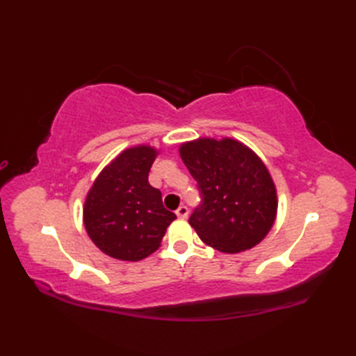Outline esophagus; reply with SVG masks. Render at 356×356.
I'll return each instance as SVG.
<instances>
[{"label":"esophagus","instance_id":"obj_1","mask_svg":"<svg viewBox=\"0 0 356 356\" xmlns=\"http://www.w3.org/2000/svg\"><path fill=\"white\" fill-rule=\"evenodd\" d=\"M187 215H188V208L184 207V204L177 209V217L178 218H187Z\"/></svg>","mask_w":356,"mask_h":356}]
</instances>
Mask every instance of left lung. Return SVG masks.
Returning <instances> with one entry per match:
<instances>
[{
  "label": "left lung",
  "mask_w": 356,
  "mask_h": 356,
  "mask_svg": "<svg viewBox=\"0 0 356 356\" xmlns=\"http://www.w3.org/2000/svg\"><path fill=\"white\" fill-rule=\"evenodd\" d=\"M203 203L188 222L213 250L238 254L260 243L277 215V193L264 161L234 138L202 136L179 145Z\"/></svg>",
  "instance_id": "1"
}]
</instances>
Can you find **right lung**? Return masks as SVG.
I'll return each mask as SVG.
<instances>
[{"mask_svg":"<svg viewBox=\"0 0 356 356\" xmlns=\"http://www.w3.org/2000/svg\"><path fill=\"white\" fill-rule=\"evenodd\" d=\"M160 149L148 144L117 154L93 181L83 207V224L92 242L115 260L141 261L159 250L177 218L149 186L148 172Z\"/></svg>","mask_w":356,"mask_h":356,"instance_id":"obj_1","label":"right lung"}]
</instances>
